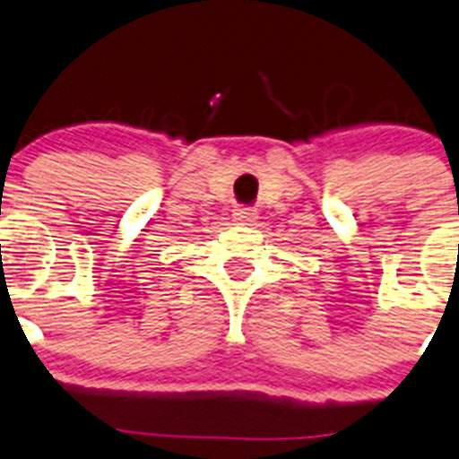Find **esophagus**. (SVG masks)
Segmentation results:
<instances>
[{"label": "esophagus", "mask_w": 459, "mask_h": 459, "mask_svg": "<svg viewBox=\"0 0 459 459\" xmlns=\"http://www.w3.org/2000/svg\"><path fill=\"white\" fill-rule=\"evenodd\" d=\"M235 220L238 221H244V224H248V221H253L257 217L255 208H235Z\"/></svg>", "instance_id": "1"}]
</instances>
